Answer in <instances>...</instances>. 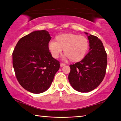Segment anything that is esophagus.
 Here are the masks:
<instances>
[{
  "instance_id": "34e87169",
  "label": "esophagus",
  "mask_w": 121,
  "mask_h": 121,
  "mask_svg": "<svg viewBox=\"0 0 121 121\" xmlns=\"http://www.w3.org/2000/svg\"><path fill=\"white\" fill-rule=\"evenodd\" d=\"M65 65V64H64V63H61L60 64V66L61 67H63V66H64Z\"/></svg>"
}]
</instances>
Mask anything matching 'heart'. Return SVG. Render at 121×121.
<instances>
[{
  "mask_svg": "<svg viewBox=\"0 0 121 121\" xmlns=\"http://www.w3.org/2000/svg\"><path fill=\"white\" fill-rule=\"evenodd\" d=\"M89 42L84 36L72 33L61 34L50 41L48 49L54 58H58L64 49V54L72 62H78L83 59L87 53Z\"/></svg>",
  "mask_w": 121,
  "mask_h": 121,
  "instance_id": "1",
  "label": "heart"
}]
</instances>
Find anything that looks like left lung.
<instances>
[{
    "instance_id": "1",
    "label": "left lung",
    "mask_w": 121,
    "mask_h": 121,
    "mask_svg": "<svg viewBox=\"0 0 121 121\" xmlns=\"http://www.w3.org/2000/svg\"><path fill=\"white\" fill-rule=\"evenodd\" d=\"M88 38L89 52L80 62L69 65V83L75 90L81 92H88L96 89L103 81L107 68V54L103 42L91 35H88Z\"/></svg>"
}]
</instances>
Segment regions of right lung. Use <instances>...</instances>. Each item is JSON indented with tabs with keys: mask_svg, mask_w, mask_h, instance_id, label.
<instances>
[{
	"mask_svg": "<svg viewBox=\"0 0 121 121\" xmlns=\"http://www.w3.org/2000/svg\"><path fill=\"white\" fill-rule=\"evenodd\" d=\"M51 37L46 30L35 31L19 40L13 52V65L22 87L40 94L50 87L60 67L48 49Z\"/></svg>",
	"mask_w": 121,
	"mask_h": 121,
	"instance_id": "right-lung-1",
	"label": "right lung"
}]
</instances>
